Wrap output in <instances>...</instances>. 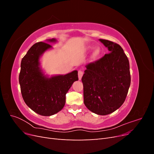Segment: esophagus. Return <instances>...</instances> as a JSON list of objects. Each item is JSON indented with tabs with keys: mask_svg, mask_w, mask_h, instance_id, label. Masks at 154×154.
I'll return each instance as SVG.
<instances>
[{
	"mask_svg": "<svg viewBox=\"0 0 154 154\" xmlns=\"http://www.w3.org/2000/svg\"><path fill=\"white\" fill-rule=\"evenodd\" d=\"M83 74V72L82 71V70H79L78 71V78L80 80L82 79Z\"/></svg>",
	"mask_w": 154,
	"mask_h": 154,
	"instance_id": "esophagus-1",
	"label": "esophagus"
}]
</instances>
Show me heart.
<instances>
[{
    "mask_svg": "<svg viewBox=\"0 0 154 154\" xmlns=\"http://www.w3.org/2000/svg\"><path fill=\"white\" fill-rule=\"evenodd\" d=\"M98 53H99V51H98V50H97V51H96V53H95V54H96V55H97V54H98Z\"/></svg>",
    "mask_w": 154,
    "mask_h": 154,
    "instance_id": "b5f03b06",
    "label": "heart"
}]
</instances>
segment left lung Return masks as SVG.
Returning <instances> with one entry per match:
<instances>
[{"label": "left lung", "instance_id": "8db88e82", "mask_svg": "<svg viewBox=\"0 0 154 154\" xmlns=\"http://www.w3.org/2000/svg\"><path fill=\"white\" fill-rule=\"evenodd\" d=\"M109 53L85 66L82 78L87 108L96 114L112 113L123 105L130 85L128 59L121 46L100 39Z\"/></svg>", "mask_w": 154, "mask_h": 154}]
</instances>
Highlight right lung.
I'll list each match as a JSON object with an SVG mask.
<instances>
[{
	"instance_id": "1",
	"label": "right lung",
	"mask_w": 154,
	"mask_h": 154,
	"mask_svg": "<svg viewBox=\"0 0 154 154\" xmlns=\"http://www.w3.org/2000/svg\"><path fill=\"white\" fill-rule=\"evenodd\" d=\"M49 42L57 40L49 39ZM52 46L48 43L37 42L28 50L21 61L19 83L26 104L36 113L52 116L61 110L66 103V95L72 83L78 80V71L65 75L49 78L40 67V58Z\"/></svg>"
}]
</instances>
